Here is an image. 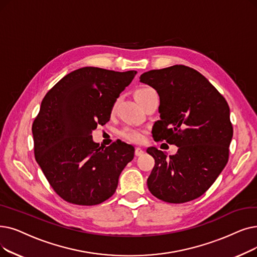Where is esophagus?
<instances>
[{"mask_svg":"<svg viewBox=\"0 0 257 257\" xmlns=\"http://www.w3.org/2000/svg\"><path fill=\"white\" fill-rule=\"evenodd\" d=\"M135 154L137 155V156H141V155H143L144 154V150L142 149V148H136V151H135Z\"/></svg>","mask_w":257,"mask_h":257,"instance_id":"esophagus-1","label":"esophagus"}]
</instances>
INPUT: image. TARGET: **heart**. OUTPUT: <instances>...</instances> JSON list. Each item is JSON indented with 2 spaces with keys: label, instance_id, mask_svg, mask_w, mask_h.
I'll return each mask as SVG.
<instances>
[{
  "label": "heart",
  "instance_id": "obj_1",
  "mask_svg": "<svg viewBox=\"0 0 257 257\" xmlns=\"http://www.w3.org/2000/svg\"><path fill=\"white\" fill-rule=\"evenodd\" d=\"M153 89L151 88H142L139 89L136 93V98L146 94L150 91H152ZM119 137H121L124 140L130 142V143H135V144H140L144 141L145 139V131L139 128H135V127H130V126H126L124 128H121L118 131Z\"/></svg>",
  "mask_w": 257,
  "mask_h": 257
}]
</instances>
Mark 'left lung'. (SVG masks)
<instances>
[{
    "label": "left lung",
    "mask_w": 257,
    "mask_h": 257,
    "mask_svg": "<svg viewBox=\"0 0 257 257\" xmlns=\"http://www.w3.org/2000/svg\"><path fill=\"white\" fill-rule=\"evenodd\" d=\"M140 79L160 95L154 141L178 147L169 158L147 149L155 161L149 191L166 203L190 202L208 190L228 163L233 136L229 105L203 74L184 65L150 70Z\"/></svg>",
    "instance_id": "obj_1"
}]
</instances>
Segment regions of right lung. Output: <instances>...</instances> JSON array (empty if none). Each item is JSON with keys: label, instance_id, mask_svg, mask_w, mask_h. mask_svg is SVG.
Returning <instances> with one entry per match:
<instances>
[{"label": "right lung", "instance_id": "obj_1", "mask_svg": "<svg viewBox=\"0 0 257 257\" xmlns=\"http://www.w3.org/2000/svg\"><path fill=\"white\" fill-rule=\"evenodd\" d=\"M136 74L84 67L65 75L44 96L32 122L35 156L55 193L67 203L105 202L133 160L131 145L119 141L102 148L91 133L109 120L116 98Z\"/></svg>", "mask_w": 257, "mask_h": 257}]
</instances>
